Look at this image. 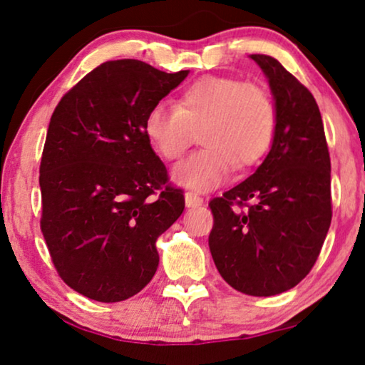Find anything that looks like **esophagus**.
<instances>
[{
  "mask_svg": "<svg viewBox=\"0 0 365 365\" xmlns=\"http://www.w3.org/2000/svg\"><path fill=\"white\" fill-rule=\"evenodd\" d=\"M184 199H186V206L187 207H199V206H202V197H199L197 194H194V192H186L184 194Z\"/></svg>",
  "mask_w": 365,
  "mask_h": 365,
  "instance_id": "obj_1",
  "label": "esophagus"
}]
</instances>
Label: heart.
Wrapping results in <instances>:
<instances>
[{"instance_id":"heart-1","label":"heart","mask_w":365,"mask_h":365,"mask_svg":"<svg viewBox=\"0 0 365 365\" xmlns=\"http://www.w3.org/2000/svg\"><path fill=\"white\" fill-rule=\"evenodd\" d=\"M276 108L262 88L236 78L204 76L179 93L174 106L148 109L143 131L164 161L182 158L194 133L204 149L174 168L173 178L192 191L221 186L237 168H251L266 156L276 134Z\"/></svg>"}]
</instances>
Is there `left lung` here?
Wrapping results in <instances>:
<instances>
[{
    "label": "left lung",
    "mask_w": 365,
    "mask_h": 365,
    "mask_svg": "<svg viewBox=\"0 0 365 365\" xmlns=\"http://www.w3.org/2000/svg\"><path fill=\"white\" fill-rule=\"evenodd\" d=\"M276 101L271 151L252 176L209 202L214 264L247 296L286 292L307 276L332 219L331 158L311 91L277 59L251 54Z\"/></svg>",
    "instance_id": "1"
}]
</instances>
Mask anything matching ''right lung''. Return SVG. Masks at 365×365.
Wrapping results in <instances>:
<instances>
[{
	"label": "right lung",
	"instance_id": "add662e5",
	"mask_svg": "<svg viewBox=\"0 0 365 365\" xmlns=\"http://www.w3.org/2000/svg\"><path fill=\"white\" fill-rule=\"evenodd\" d=\"M187 74L106 61L54 109L39 166L41 232L59 277L93 301L119 302L146 287L156 239L184 211L143 121Z\"/></svg>",
	"mask_w": 365,
	"mask_h": 365
}]
</instances>
